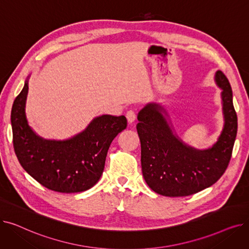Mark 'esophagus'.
<instances>
[{
  "mask_svg": "<svg viewBox=\"0 0 249 249\" xmlns=\"http://www.w3.org/2000/svg\"><path fill=\"white\" fill-rule=\"evenodd\" d=\"M126 118L129 123H133L136 120V113L133 110H129L126 113Z\"/></svg>",
  "mask_w": 249,
  "mask_h": 249,
  "instance_id": "esophagus-1",
  "label": "esophagus"
}]
</instances>
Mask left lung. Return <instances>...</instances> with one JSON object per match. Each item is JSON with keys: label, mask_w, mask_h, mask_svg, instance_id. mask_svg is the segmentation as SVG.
<instances>
[{"label": "left lung", "mask_w": 249, "mask_h": 249, "mask_svg": "<svg viewBox=\"0 0 249 249\" xmlns=\"http://www.w3.org/2000/svg\"><path fill=\"white\" fill-rule=\"evenodd\" d=\"M215 83L222 89L224 125L214 144L206 149L188 145L176 133L162 105L151 102L138 113L142 174L148 187L165 197H186L211 187L224 174L237 134L229 81L221 71Z\"/></svg>", "instance_id": "8db88e82"}]
</instances>
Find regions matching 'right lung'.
<instances>
[{
    "label": "right lung",
    "instance_id": "add662e5",
    "mask_svg": "<svg viewBox=\"0 0 249 249\" xmlns=\"http://www.w3.org/2000/svg\"><path fill=\"white\" fill-rule=\"evenodd\" d=\"M29 77L11 112L13 144L20 164L51 191L70 194L90 189L103 174L112 141L127 127L125 116L102 115L69 139H45L35 133L26 117Z\"/></svg>",
    "mask_w": 249,
    "mask_h": 249
}]
</instances>
